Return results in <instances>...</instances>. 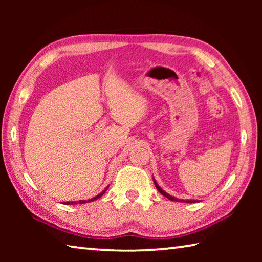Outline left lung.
Here are the masks:
<instances>
[{
  "label": "left lung",
  "mask_w": 262,
  "mask_h": 262,
  "mask_svg": "<svg viewBox=\"0 0 262 262\" xmlns=\"http://www.w3.org/2000/svg\"><path fill=\"white\" fill-rule=\"evenodd\" d=\"M154 184H155V186H156V188L158 189V192L159 193H161L162 195H164V196H165V198H167L168 199V200H171V201H177V202H189V203H194V202H198L196 200H181V199H177V198H174V196H172V195H170V194H167L166 192H164V190L161 188V187H159V186H158V184L156 183V180H155L154 179Z\"/></svg>",
  "instance_id": "left-lung-1"
}]
</instances>
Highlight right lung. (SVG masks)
<instances>
[{"instance_id": "1", "label": "right lung", "mask_w": 262, "mask_h": 262, "mask_svg": "<svg viewBox=\"0 0 262 262\" xmlns=\"http://www.w3.org/2000/svg\"><path fill=\"white\" fill-rule=\"evenodd\" d=\"M107 188H108V186L107 187H106L103 192H101L100 194H98L97 195V196H95V198H92V199H90V200H79V201H77V202H75V201H72V202H64V205H76V203H79V205H83V203H86V202H91V201H95V200H97V199L98 198H100L101 195H103L106 190H107Z\"/></svg>"}]
</instances>
